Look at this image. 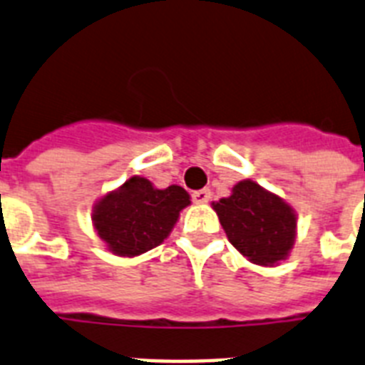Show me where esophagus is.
<instances>
[{
	"label": "esophagus",
	"instance_id": "34e87169",
	"mask_svg": "<svg viewBox=\"0 0 365 365\" xmlns=\"http://www.w3.org/2000/svg\"><path fill=\"white\" fill-rule=\"evenodd\" d=\"M192 201L197 205L201 203H209L210 201V190L203 188V190H195L194 194H192Z\"/></svg>",
	"mask_w": 365,
	"mask_h": 365
}]
</instances>
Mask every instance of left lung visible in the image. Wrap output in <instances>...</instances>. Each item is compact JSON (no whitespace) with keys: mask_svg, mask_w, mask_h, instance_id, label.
<instances>
[{"mask_svg":"<svg viewBox=\"0 0 365 365\" xmlns=\"http://www.w3.org/2000/svg\"><path fill=\"white\" fill-rule=\"evenodd\" d=\"M212 205L227 239L244 257L257 264H274L287 257L297 218L278 195L252 180H240L233 195Z\"/></svg>","mask_w":365,"mask_h":365,"instance_id":"left-lung-1","label":"left lung"}]
</instances>
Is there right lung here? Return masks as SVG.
<instances>
[{
	"instance_id": "add662e5",
	"label": "right lung",
	"mask_w": 365,
	"mask_h": 365,
	"mask_svg": "<svg viewBox=\"0 0 365 365\" xmlns=\"http://www.w3.org/2000/svg\"><path fill=\"white\" fill-rule=\"evenodd\" d=\"M188 203L190 195L180 186L158 190L143 177H132L98 201L93 220L113 254L132 257L158 246Z\"/></svg>"
}]
</instances>
